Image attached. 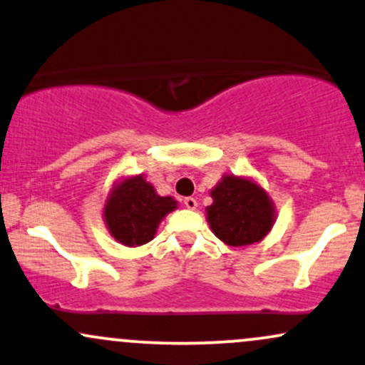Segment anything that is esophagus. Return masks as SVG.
Masks as SVG:
<instances>
[{
    "instance_id": "obj_1",
    "label": "esophagus",
    "mask_w": 365,
    "mask_h": 365,
    "mask_svg": "<svg viewBox=\"0 0 365 365\" xmlns=\"http://www.w3.org/2000/svg\"><path fill=\"white\" fill-rule=\"evenodd\" d=\"M183 204H185L187 209H195L197 207V200L194 199V197H185V199H183Z\"/></svg>"
}]
</instances>
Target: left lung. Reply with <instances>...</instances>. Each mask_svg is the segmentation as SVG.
<instances>
[{
    "label": "left lung",
    "mask_w": 365,
    "mask_h": 365,
    "mask_svg": "<svg viewBox=\"0 0 365 365\" xmlns=\"http://www.w3.org/2000/svg\"><path fill=\"white\" fill-rule=\"evenodd\" d=\"M209 194L212 204L206 207L207 223L223 244L230 247L257 244L273 228L276 206L255 180L223 175Z\"/></svg>",
    "instance_id": "obj_1"
}]
</instances>
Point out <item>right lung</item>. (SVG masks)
I'll list each match as a JSON object with an SVG mask.
<instances>
[{"mask_svg": "<svg viewBox=\"0 0 365 365\" xmlns=\"http://www.w3.org/2000/svg\"><path fill=\"white\" fill-rule=\"evenodd\" d=\"M178 207L173 197H163L142 175L123 177L110 190L103 209L104 223L116 242L139 247L154 238L163 217Z\"/></svg>", "mask_w": 365, "mask_h": 365, "instance_id": "obj_1", "label": "right lung"}]
</instances>
